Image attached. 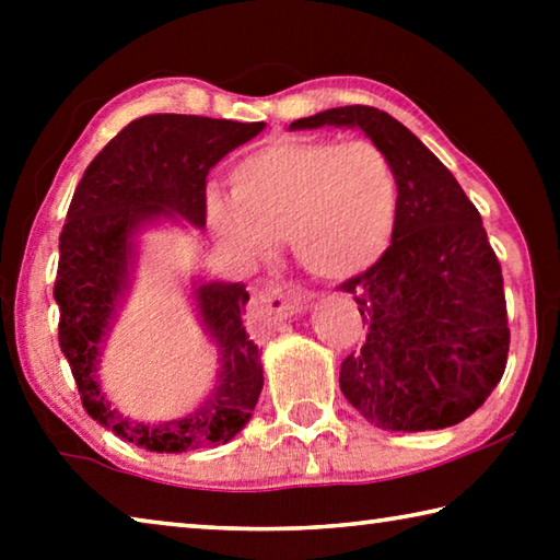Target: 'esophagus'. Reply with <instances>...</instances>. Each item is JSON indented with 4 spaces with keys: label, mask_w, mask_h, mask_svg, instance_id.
<instances>
[{
    "label": "esophagus",
    "mask_w": 560,
    "mask_h": 560,
    "mask_svg": "<svg viewBox=\"0 0 560 560\" xmlns=\"http://www.w3.org/2000/svg\"><path fill=\"white\" fill-rule=\"evenodd\" d=\"M311 299L308 291L293 289V287H281V283H261L254 293V308L257 314L264 318H289L293 314H299L306 306V301Z\"/></svg>",
    "instance_id": "1"
}]
</instances>
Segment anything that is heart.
<instances>
[{
	"label": "heart",
	"mask_w": 560,
	"mask_h": 560,
	"mask_svg": "<svg viewBox=\"0 0 560 560\" xmlns=\"http://www.w3.org/2000/svg\"><path fill=\"white\" fill-rule=\"evenodd\" d=\"M232 197L212 192V234L244 259H259L287 236L296 261L318 279L371 269L393 242L400 205L397 173L368 138H283L232 165Z\"/></svg>",
	"instance_id": "obj_1"
}]
</instances>
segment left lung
I'll list each match as a JSON object with an SVG mask.
<instances>
[{"instance_id":"obj_1","label":"left lung","mask_w":560,"mask_h":560,"mask_svg":"<svg viewBox=\"0 0 560 560\" xmlns=\"http://www.w3.org/2000/svg\"><path fill=\"white\" fill-rule=\"evenodd\" d=\"M360 128L397 173L400 205L387 252L348 279L365 343L340 363L346 400L381 430L422 432L485 405L509 355L504 279L477 207L400 120L373 106L330 108L291 130Z\"/></svg>"}]
</instances>
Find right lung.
Segmentation results:
<instances>
[{
	"instance_id": "1",
	"label": "right lung",
	"mask_w": 560,
	"mask_h": 560,
	"mask_svg": "<svg viewBox=\"0 0 560 560\" xmlns=\"http://www.w3.org/2000/svg\"><path fill=\"white\" fill-rule=\"evenodd\" d=\"M264 122L155 113L128 122L83 173L59 236V346L93 420L150 452H189L230 442L254 412L264 373L259 348L242 326L249 293L242 283H200V320L220 350L214 390L183 420L132 422L98 385L101 346L128 289L136 234L167 217L205 226L207 175Z\"/></svg>"
}]
</instances>
